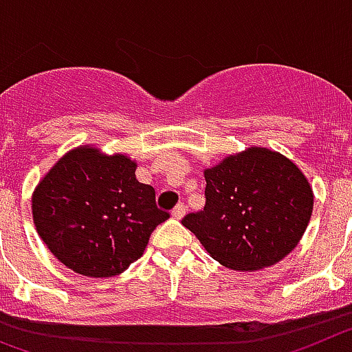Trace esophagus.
Here are the masks:
<instances>
[{
    "mask_svg": "<svg viewBox=\"0 0 352 352\" xmlns=\"http://www.w3.org/2000/svg\"><path fill=\"white\" fill-rule=\"evenodd\" d=\"M184 214H186V206H184V204H179V206H177L175 209L172 210V216L175 219H182V218H184Z\"/></svg>",
    "mask_w": 352,
    "mask_h": 352,
    "instance_id": "esophagus-1",
    "label": "esophagus"
}]
</instances>
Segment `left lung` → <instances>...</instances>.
Returning a JSON list of instances; mask_svg holds the SVG:
<instances>
[{"mask_svg": "<svg viewBox=\"0 0 352 352\" xmlns=\"http://www.w3.org/2000/svg\"><path fill=\"white\" fill-rule=\"evenodd\" d=\"M206 207L182 225L228 269L255 271L298 246L314 193L298 166L278 152L252 146L206 170Z\"/></svg>", "mask_w": 352, "mask_h": 352, "instance_id": "obj_1", "label": "left lung"}]
</instances>
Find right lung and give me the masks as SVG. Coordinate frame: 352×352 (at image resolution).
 I'll use <instances>...</instances> for the list:
<instances>
[{
    "label": "right lung",
    "instance_id": "right-lung-1",
    "mask_svg": "<svg viewBox=\"0 0 352 352\" xmlns=\"http://www.w3.org/2000/svg\"><path fill=\"white\" fill-rule=\"evenodd\" d=\"M125 155L79 146L63 155L32 198L38 235L58 261L85 276L124 273L170 214L155 206L152 186L134 175Z\"/></svg>",
    "mask_w": 352,
    "mask_h": 352
}]
</instances>
